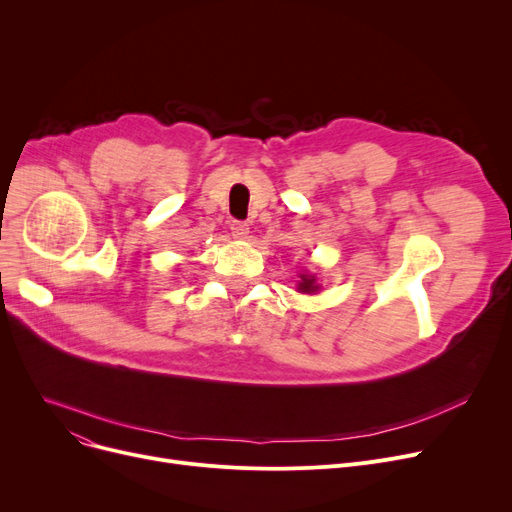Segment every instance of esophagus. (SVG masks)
I'll return each instance as SVG.
<instances>
[{
  "label": "esophagus",
  "instance_id": "obj_1",
  "mask_svg": "<svg viewBox=\"0 0 512 512\" xmlns=\"http://www.w3.org/2000/svg\"><path fill=\"white\" fill-rule=\"evenodd\" d=\"M230 230H232V236H234V238H247V234H249V224H247V222H232V224H230Z\"/></svg>",
  "mask_w": 512,
  "mask_h": 512
}]
</instances>
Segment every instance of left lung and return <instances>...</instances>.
Masks as SVG:
<instances>
[{
	"mask_svg": "<svg viewBox=\"0 0 512 512\" xmlns=\"http://www.w3.org/2000/svg\"><path fill=\"white\" fill-rule=\"evenodd\" d=\"M299 292H307V294H313L319 290L317 282H315V276H309V274H301V282H299Z\"/></svg>",
	"mask_w": 512,
	"mask_h": 512,
	"instance_id": "left-lung-1",
	"label": "left lung"
}]
</instances>
